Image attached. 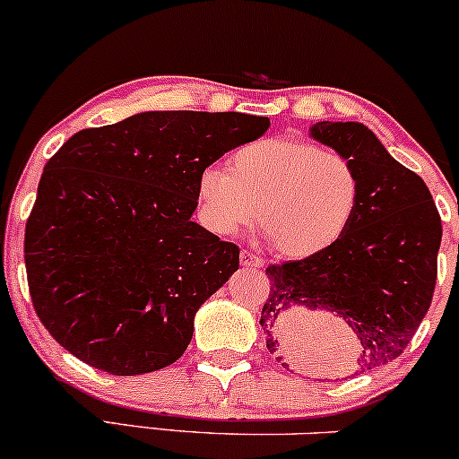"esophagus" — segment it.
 Masks as SVG:
<instances>
[{"mask_svg":"<svg viewBox=\"0 0 459 459\" xmlns=\"http://www.w3.org/2000/svg\"><path fill=\"white\" fill-rule=\"evenodd\" d=\"M240 264L245 265V268H262L264 259L255 255V253H251V251H242L240 253Z\"/></svg>","mask_w":459,"mask_h":459,"instance_id":"34e87169","label":"esophagus"}]
</instances>
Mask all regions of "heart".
Returning <instances> with one entry per match:
<instances>
[{
    "instance_id": "1",
    "label": "heart",
    "mask_w": 459,
    "mask_h": 459,
    "mask_svg": "<svg viewBox=\"0 0 459 459\" xmlns=\"http://www.w3.org/2000/svg\"><path fill=\"white\" fill-rule=\"evenodd\" d=\"M204 228L234 236L255 223L281 257L307 259L336 245L355 217L359 177L347 157L276 135L240 146L228 169L204 168L195 185Z\"/></svg>"
}]
</instances>
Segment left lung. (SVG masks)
Returning a JSON list of instances; mask_svg holds the SVG:
<instances>
[{
    "instance_id": "1",
    "label": "left lung",
    "mask_w": 459,
    "mask_h": 459,
    "mask_svg": "<svg viewBox=\"0 0 459 459\" xmlns=\"http://www.w3.org/2000/svg\"><path fill=\"white\" fill-rule=\"evenodd\" d=\"M310 135L358 169V211L327 251L265 268L270 296L259 325L270 353L298 370L307 355L304 321L338 315L359 342L355 370H375L403 355L432 304L440 214L421 177L395 161L366 126L319 121Z\"/></svg>"
}]
</instances>
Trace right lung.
Returning a JSON list of instances; mask_svg holds the SVG:
<instances>
[{"instance_id":"1","label":"right lung","mask_w":459,"mask_h":459,"mask_svg":"<svg viewBox=\"0 0 459 459\" xmlns=\"http://www.w3.org/2000/svg\"><path fill=\"white\" fill-rule=\"evenodd\" d=\"M270 127L242 112H140L74 134L44 166L25 228L36 315L84 364L118 377L174 364L240 248L191 221L195 185Z\"/></svg>"}]
</instances>
